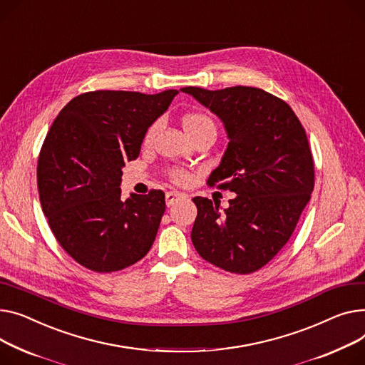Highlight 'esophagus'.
<instances>
[{"instance_id": "1", "label": "esophagus", "mask_w": 365, "mask_h": 365, "mask_svg": "<svg viewBox=\"0 0 365 365\" xmlns=\"http://www.w3.org/2000/svg\"><path fill=\"white\" fill-rule=\"evenodd\" d=\"M183 198H185L183 193L176 192V190H170L165 193V204H167V207H173L178 201H180Z\"/></svg>"}]
</instances>
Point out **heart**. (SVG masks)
Here are the masks:
<instances>
[{
    "label": "heart",
    "mask_w": 365,
    "mask_h": 365,
    "mask_svg": "<svg viewBox=\"0 0 365 365\" xmlns=\"http://www.w3.org/2000/svg\"><path fill=\"white\" fill-rule=\"evenodd\" d=\"M182 125H183V129H185L186 135H190V133H193V132H198V130L205 129V128L214 129L212 120H211L208 115L200 114V113H193V114L185 115V117H183V121H182ZM155 132H157V126L150 128V130L147 132V136H145V139H147V142H150V140L154 138ZM173 179H175L176 182L183 183V182L187 180V175L183 173V172H175V173H173Z\"/></svg>",
    "instance_id": "1"
}]
</instances>
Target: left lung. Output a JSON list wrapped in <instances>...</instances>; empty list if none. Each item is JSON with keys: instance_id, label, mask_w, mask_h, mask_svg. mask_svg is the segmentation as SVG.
I'll return each instance as SVG.
<instances>
[{"instance_id": "obj_1", "label": "left lung", "mask_w": 365, "mask_h": 365, "mask_svg": "<svg viewBox=\"0 0 365 365\" xmlns=\"http://www.w3.org/2000/svg\"><path fill=\"white\" fill-rule=\"evenodd\" d=\"M222 120L229 143L208 185L235 192L229 207L195 197L192 244L220 269L248 274L265 265L292 236L314 189V163L301 121L284 101L252 86L218 91L187 86Z\"/></svg>"}]
</instances>
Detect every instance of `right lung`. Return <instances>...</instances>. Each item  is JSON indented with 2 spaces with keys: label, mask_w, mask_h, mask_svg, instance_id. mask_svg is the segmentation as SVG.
<instances>
[{
  "label": "right lung",
  "mask_w": 365,
  "mask_h": 365,
  "mask_svg": "<svg viewBox=\"0 0 365 365\" xmlns=\"http://www.w3.org/2000/svg\"><path fill=\"white\" fill-rule=\"evenodd\" d=\"M179 92L95 91L57 115L38 160L42 211L64 251L93 272L111 273L151 250L165 211L163 190L121 200L126 161Z\"/></svg>",
  "instance_id": "add662e5"
}]
</instances>
